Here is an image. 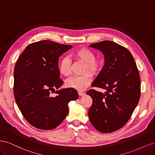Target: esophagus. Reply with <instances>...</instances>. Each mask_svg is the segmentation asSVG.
<instances>
[{"mask_svg":"<svg viewBox=\"0 0 155 155\" xmlns=\"http://www.w3.org/2000/svg\"><path fill=\"white\" fill-rule=\"evenodd\" d=\"M78 94L80 96H83L85 94V93L83 92H81V91H79V92H78Z\"/></svg>","mask_w":155,"mask_h":155,"instance_id":"34e87169","label":"esophagus"}]
</instances>
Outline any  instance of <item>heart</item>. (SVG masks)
<instances>
[{
	"mask_svg": "<svg viewBox=\"0 0 155 155\" xmlns=\"http://www.w3.org/2000/svg\"><path fill=\"white\" fill-rule=\"evenodd\" d=\"M73 57L84 63L83 72L96 74L101 68V63L96 58V55L91 50L87 48H80L74 51ZM59 70L61 74L64 76H68L72 72V61L68 58L65 57L61 60ZM92 81L91 75L85 74L82 76H73L66 81V86L68 88L76 89L77 91H84L87 88Z\"/></svg>",
	"mask_w": 155,
	"mask_h": 155,
	"instance_id": "heart-1",
	"label": "heart"
}]
</instances>
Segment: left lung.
<instances>
[{"instance_id":"1","label":"left lung","mask_w":155,"mask_h":155,"mask_svg":"<svg viewBox=\"0 0 155 155\" xmlns=\"http://www.w3.org/2000/svg\"><path fill=\"white\" fill-rule=\"evenodd\" d=\"M102 51L105 64L92 87L105 89L102 93L91 89L92 99L88 112L91 123L101 133L114 132L124 127L140 97V79L132 54L124 46L110 41L91 45Z\"/></svg>"}]
</instances>
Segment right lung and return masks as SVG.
I'll return each mask as SVG.
<instances>
[{"mask_svg":"<svg viewBox=\"0 0 155 155\" xmlns=\"http://www.w3.org/2000/svg\"><path fill=\"white\" fill-rule=\"evenodd\" d=\"M72 46L44 40L29 45L14 68L13 92L18 109L26 121L42 130L53 129L68 113V104L78 98L76 89L63 85L59 58ZM57 94L52 97L50 92Z\"/></svg>","mask_w":155,"mask_h":155,"instance_id":"add662e5","label":"right lung"}]
</instances>
